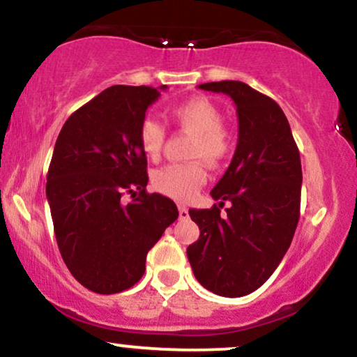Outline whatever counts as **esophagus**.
<instances>
[{
  "mask_svg": "<svg viewBox=\"0 0 357 357\" xmlns=\"http://www.w3.org/2000/svg\"><path fill=\"white\" fill-rule=\"evenodd\" d=\"M179 218L181 220H186L188 218V208L186 206H179Z\"/></svg>",
  "mask_w": 357,
  "mask_h": 357,
  "instance_id": "obj_1",
  "label": "esophagus"
}]
</instances>
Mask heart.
<instances>
[{
	"label": "heart",
	"mask_w": 357,
	"mask_h": 357,
	"mask_svg": "<svg viewBox=\"0 0 357 357\" xmlns=\"http://www.w3.org/2000/svg\"><path fill=\"white\" fill-rule=\"evenodd\" d=\"M169 117L178 127L192 134L188 158L195 159L181 165H167L154 171L153 186L176 202H186L206 181L208 166H220L231 153L230 130L221 124L220 109L204 97H191L169 109ZM139 146L147 158L159 159L166 141V127L153 117H146L139 126Z\"/></svg>",
	"instance_id": "obj_1"
}]
</instances>
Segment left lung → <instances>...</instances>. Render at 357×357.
Wrapping results in <instances>:
<instances>
[{
	"label": "left lung",
	"instance_id": "8db88e82",
	"mask_svg": "<svg viewBox=\"0 0 357 357\" xmlns=\"http://www.w3.org/2000/svg\"><path fill=\"white\" fill-rule=\"evenodd\" d=\"M199 89L227 93L235 102L238 144L211 190L218 204L190 210L199 238L188 247V260L204 289L241 297L268 280L292 243L301 216V154L273 99L236 80ZM225 202L229 208L221 212Z\"/></svg>",
	"mask_w": 357,
	"mask_h": 357
}]
</instances>
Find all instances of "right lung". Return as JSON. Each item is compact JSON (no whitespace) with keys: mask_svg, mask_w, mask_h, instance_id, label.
<instances>
[{"mask_svg":"<svg viewBox=\"0 0 357 357\" xmlns=\"http://www.w3.org/2000/svg\"><path fill=\"white\" fill-rule=\"evenodd\" d=\"M159 96L146 85H112L77 109L56 137L47 174L56 243L72 275L96 294L137 284L147 252L179 215L173 199L146 191L137 132ZM126 194L133 198L127 204Z\"/></svg>","mask_w":357,"mask_h":357,"instance_id":"add662e5","label":"right lung"}]
</instances>
